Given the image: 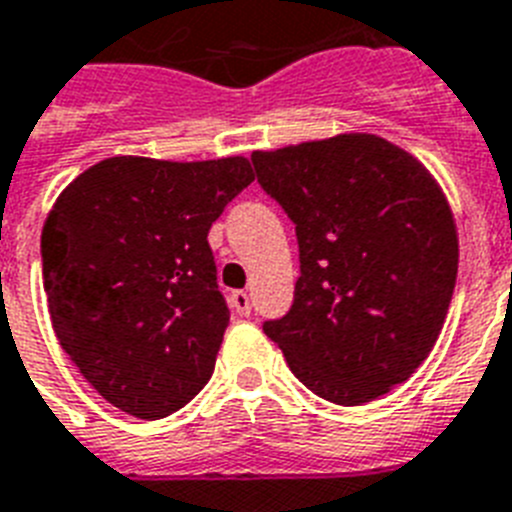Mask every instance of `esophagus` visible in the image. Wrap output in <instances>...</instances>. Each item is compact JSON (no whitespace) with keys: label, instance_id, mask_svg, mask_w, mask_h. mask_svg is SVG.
Listing matches in <instances>:
<instances>
[{"label":"esophagus","instance_id":"obj_1","mask_svg":"<svg viewBox=\"0 0 512 512\" xmlns=\"http://www.w3.org/2000/svg\"><path fill=\"white\" fill-rule=\"evenodd\" d=\"M230 306L232 311L240 316L251 314V298H248V293H243V290H235V293L230 295Z\"/></svg>","mask_w":512,"mask_h":512}]
</instances>
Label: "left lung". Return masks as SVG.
Returning <instances> with one entry per match:
<instances>
[{
    "label": "left lung",
    "mask_w": 512,
    "mask_h": 512,
    "mask_svg": "<svg viewBox=\"0 0 512 512\" xmlns=\"http://www.w3.org/2000/svg\"><path fill=\"white\" fill-rule=\"evenodd\" d=\"M256 180L293 219V306L264 322L319 398H382L426 361L458 277V232L424 164L379 135L253 151Z\"/></svg>",
    "instance_id": "1"
}]
</instances>
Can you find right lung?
<instances>
[{
    "label": "right lung",
    "mask_w": 512,
    "mask_h": 512,
    "mask_svg": "<svg viewBox=\"0 0 512 512\" xmlns=\"http://www.w3.org/2000/svg\"><path fill=\"white\" fill-rule=\"evenodd\" d=\"M251 183L243 156H112L49 211L41 261L54 335L114 408L154 421L209 382L230 308L206 235Z\"/></svg>",
    "instance_id": "right-lung-1"
}]
</instances>
